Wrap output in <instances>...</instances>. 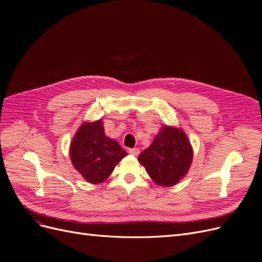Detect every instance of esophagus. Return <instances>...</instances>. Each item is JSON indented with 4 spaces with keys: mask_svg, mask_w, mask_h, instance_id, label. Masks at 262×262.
<instances>
[{
    "mask_svg": "<svg viewBox=\"0 0 262 262\" xmlns=\"http://www.w3.org/2000/svg\"><path fill=\"white\" fill-rule=\"evenodd\" d=\"M129 153L132 154V155H139L140 153V149L139 148H129Z\"/></svg>",
    "mask_w": 262,
    "mask_h": 262,
    "instance_id": "obj_1",
    "label": "esophagus"
}]
</instances>
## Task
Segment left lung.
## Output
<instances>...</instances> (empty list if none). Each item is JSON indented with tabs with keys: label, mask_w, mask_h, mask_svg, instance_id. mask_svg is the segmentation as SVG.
I'll return each instance as SVG.
<instances>
[{
	"label": "left lung",
	"mask_w": 262,
	"mask_h": 262,
	"mask_svg": "<svg viewBox=\"0 0 262 262\" xmlns=\"http://www.w3.org/2000/svg\"><path fill=\"white\" fill-rule=\"evenodd\" d=\"M192 157V147L186 134L166 125L149 147L139 155V162L157 185L170 187L185 177Z\"/></svg>",
	"instance_id": "left-lung-1"
}]
</instances>
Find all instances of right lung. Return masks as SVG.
<instances>
[{
    "mask_svg": "<svg viewBox=\"0 0 262 262\" xmlns=\"http://www.w3.org/2000/svg\"><path fill=\"white\" fill-rule=\"evenodd\" d=\"M126 155L115 140L105 136L101 120L80 126L71 143L70 157L75 169L91 184H100Z\"/></svg>",
    "mask_w": 262,
    "mask_h": 262,
    "instance_id": "add662e5",
    "label": "right lung"
}]
</instances>
